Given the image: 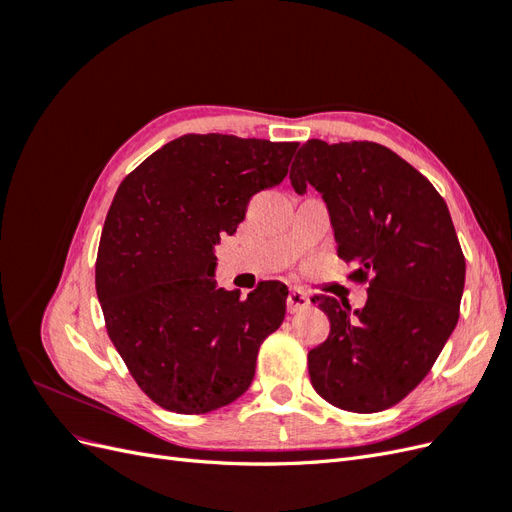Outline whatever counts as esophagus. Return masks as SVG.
<instances>
[{
	"label": "esophagus",
	"mask_w": 512,
	"mask_h": 512,
	"mask_svg": "<svg viewBox=\"0 0 512 512\" xmlns=\"http://www.w3.org/2000/svg\"><path fill=\"white\" fill-rule=\"evenodd\" d=\"M286 305H288V312H290V314L303 312V309L309 307V297H307V294H305L303 290L292 288L290 294H288V299H286Z\"/></svg>",
	"instance_id": "34e87169"
}]
</instances>
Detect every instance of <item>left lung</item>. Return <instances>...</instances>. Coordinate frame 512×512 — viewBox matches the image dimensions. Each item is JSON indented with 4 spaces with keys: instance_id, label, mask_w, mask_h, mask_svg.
<instances>
[{
    "instance_id": "1",
    "label": "left lung",
    "mask_w": 512,
    "mask_h": 512,
    "mask_svg": "<svg viewBox=\"0 0 512 512\" xmlns=\"http://www.w3.org/2000/svg\"><path fill=\"white\" fill-rule=\"evenodd\" d=\"M290 183L297 194H322L337 256L356 265V280L371 277L361 309L312 299L331 333L307 354L309 378L342 410L391 408L429 374L457 327L466 258L451 213L416 168L369 141L312 138L292 162Z\"/></svg>"
}]
</instances>
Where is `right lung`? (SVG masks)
<instances>
[{
  "instance_id": "add662e5",
  "label": "right lung",
  "mask_w": 512,
  "mask_h": 512,
  "mask_svg": "<svg viewBox=\"0 0 512 512\" xmlns=\"http://www.w3.org/2000/svg\"><path fill=\"white\" fill-rule=\"evenodd\" d=\"M299 143L185 134L123 179L108 209L96 290L106 331L158 406L205 414L241 397L260 344L286 316L280 282L241 290L213 280L215 245L250 198L282 183Z\"/></svg>"
}]
</instances>
